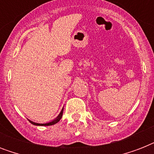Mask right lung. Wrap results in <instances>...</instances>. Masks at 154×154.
I'll list each match as a JSON object with an SVG mask.
<instances>
[{
    "instance_id": "right-lung-1",
    "label": "right lung",
    "mask_w": 154,
    "mask_h": 154,
    "mask_svg": "<svg viewBox=\"0 0 154 154\" xmlns=\"http://www.w3.org/2000/svg\"><path fill=\"white\" fill-rule=\"evenodd\" d=\"M62 115H63V109L61 110V112H60V114L58 115V117H57L55 120H53V122H49V123H45V124H38V123H35V122H31V121H29V122L31 123V124L35 125H44V126H46V125H54V124H56V123H57V122H59L60 119H61V117H62Z\"/></svg>"
}]
</instances>
